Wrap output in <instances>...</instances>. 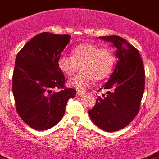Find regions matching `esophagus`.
<instances>
[{
  "label": "esophagus",
  "instance_id": "esophagus-1",
  "mask_svg": "<svg viewBox=\"0 0 159 159\" xmlns=\"http://www.w3.org/2000/svg\"><path fill=\"white\" fill-rule=\"evenodd\" d=\"M84 92H77V95H79V96H81V95H84Z\"/></svg>",
  "mask_w": 159,
  "mask_h": 159
}]
</instances>
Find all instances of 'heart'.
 <instances>
[{
    "mask_svg": "<svg viewBox=\"0 0 159 159\" xmlns=\"http://www.w3.org/2000/svg\"><path fill=\"white\" fill-rule=\"evenodd\" d=\"M82 64V74L68 81L69 86L77 90L84 91L94 81H102L109 76L115 64V56L107 47H101L92 43H83L72 50V57L61 55L58 57L57 67L64 75L70 77L76 71L77 64Z\"/></svg>",
    "mask_w": 159,
    "mask_h": 159,
    "instance_id": "heart-1",
    "label": "heart"
}]
</instances>
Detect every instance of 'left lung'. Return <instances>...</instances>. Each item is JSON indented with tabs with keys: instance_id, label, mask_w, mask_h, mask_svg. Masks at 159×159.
Wrapping results in <instances>:
<instances>
[{
	"instance_id": "left-lung-1",
	"label": "left lung",
	"mask_w": 159,
	"mask_h": 159,
	"mask_svg": "<svg viewBox=\"0 0 159 159\" xmlns=\"http://www.w3.org/2000/svg\"><path fill=\"white\" fill-rule=\"evenodd\" d=\"M116 49L115 69L100 89L106 94L98 96L93 109L88 111L92 122L107 132L127 127L138 114L144 90V69L138 50L118 35L99 36Z\"/></svg>"
}]
</instances>
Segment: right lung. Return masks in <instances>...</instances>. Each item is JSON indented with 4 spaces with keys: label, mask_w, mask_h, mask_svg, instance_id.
Segmentation results:
<instances>
[{
    "label": "right lung",
    "mask_w": 159,
    "mask_h": 159,
    "mask_svg": "<svg viewBox=\"0 0 159 159\" xmlns=\"http://www.w3.org/2000/svg\"><path fill=\"white\" fill-rule=\"evenodd\" d=\"M70 35L42 32L29 41L16 56L12 91L16 110L27 125L37 130L54 127L76 91L64 88L65 78L57 59L70 40Z\"/></svg>",
    "instance_id": "obj_1"
}]
</instances>
